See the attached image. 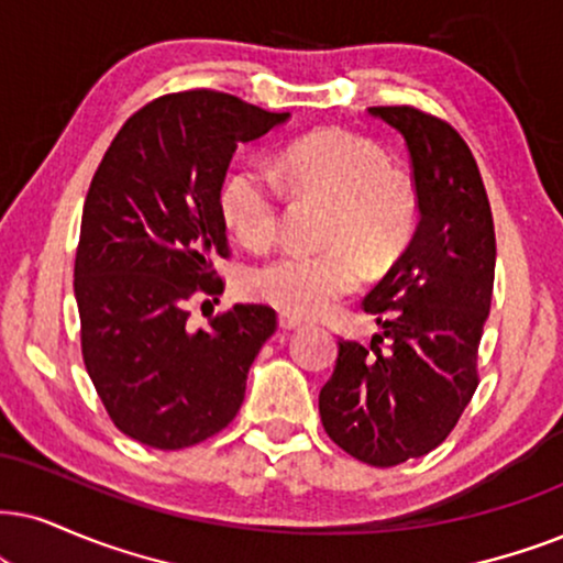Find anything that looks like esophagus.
<instances>
[{
	"label": "esophagus",
	"mask_w": 563,
	"mask_h": 563,
	"mask_svg": "<svg viewBox=\"0 0 563 563\" xmlns=\"http://www.w3.org/2000/svg\"><path fill=\"white\" fill-rule=\"evenodd\" d=\"M277 324H280L283 330H298V327H303V319H298L294 314H280L277 317Z\"/></svg>",
	"instance_id": "34e87169"
}]
</instances>
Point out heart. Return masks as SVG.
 <instances>
[{"label": "heart", "mask_w": 563, "mask_h": 563, "mask_svg": "<svg viewBox=\"0 0 563 563\" xmlns=\"http://www.w3.org/2000/svg\"><path fill=\"white\" fill-rule=\"evenodd\" d=\"M283 184L332 202L324 249H290L252 275L262 301L298 317H317L353 294L366 267L384 273L402 257L418 225V189L389 166L374 140L324 126L286 145L275 161H244L220 184V216L249 249H265L280 233Z\"/></svg>", "instance_id": "obj_1"}]
</instances>
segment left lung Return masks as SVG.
<instances>
[{
  "instance_id": "1",
  "label": "left lung",
  "mask_w": 563,
  "mask_h": 563,
  "mask_svg": "<svg viewBox=\"0 0 563 563\" xmlns=\"http://www.w3.org/2000/svg\"><path fill=\"white\" fill-rule=\"evenodd\" d=\"M368 113L405 137L421 220L364 298L384 332L368 347L340 340L319 416L340 450L393 467L437 450L473 400L496 236L478 163L450 122L416 106H372Z\"/></svg>"
}]
</instances>
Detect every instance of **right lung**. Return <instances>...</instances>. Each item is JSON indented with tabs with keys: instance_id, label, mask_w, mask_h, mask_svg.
I'll list each match as a JSON object with an SVG mask.
<instances>
[{
	"instance_id": "right-lung-1",
	"label": "right lung",
	"mask_w": 563,
	"mask_h": 563,
	"mask_svg": "<svg viewBox=\"0 0 563 563\" xmlns=\"http://www.w3.org/2000/svg\"><path fill=\"white\" fill-rule=\"evenodd\" d=\"M286 119L229 92H168L126 119L92 176L75 257L82 361L134 441L195 446L244 402L275 309L236 303L195 330L189 306L223 294L212 262L229 257L218 195L233 153Z\"/></svg>"
}]
</instances>
